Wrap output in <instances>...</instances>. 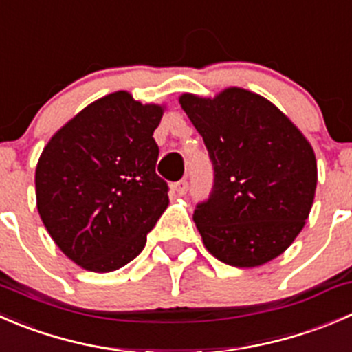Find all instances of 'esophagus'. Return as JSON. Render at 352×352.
Wrapping results in <instances>:
<instances>
[{
  "instance_id": "obj_1",
  "label": "esophagus",
  "mask_w": 352,
  "mask_h": 352,
  "mask_svg": "<svg viewBox=\"0 0 352 352\" xmlns=\"http://www.w3.org/2000/svg\"><path fill=\"white\" fill-rule=\"evenodd\" d=\"M187 189H189V184H187V180H179V182L173 186V190H175L177 196H186Z\"/></svg>"
}]
</instances>
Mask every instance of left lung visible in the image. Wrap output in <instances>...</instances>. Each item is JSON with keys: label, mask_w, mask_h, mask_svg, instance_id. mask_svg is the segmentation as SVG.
Wrapping results in <instances>:
<instances>
[{"label": "left lung", "mask_w": 352, "mask_h": 352, "mask_svg": "<svg viewBox=\"0 0 352 352\" xmlns=\"http://www.w3.org/2000/svg\"><path fill=\"white\" fill-rule=\"evenodd\" d=\"M213 162L214 182L192 218L203 244L237 268L280 256L315 199L316 158L302 132L272 101L242 87L179 98Z\"/></svg>", "instance_id": "1"}]
</instances>
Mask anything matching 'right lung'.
I'll list each match as a JSON object with an SVG mask.
<instances>
[{"instance_id": "right-lung-1", "label": "right lung", "mask_w": 352, "mask_h": 352, "mask_svg": "<svg viewBox=\"0 0 352 352\" xmlns=\"http://www.w3.org/2000/svg\"><path fill=\"white\" fill-rule=\"evenodd\" d=\"M165 107L127 91L107 94L68 120L36 166L37 211L54 244L84 270L127 265L168 206L156 175L153 132Z\"/></svg>"}]
</instances>
